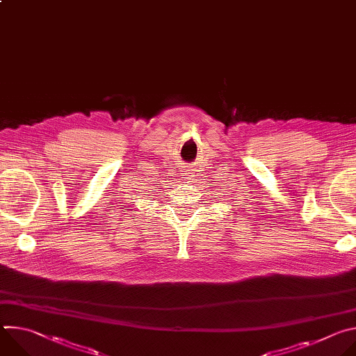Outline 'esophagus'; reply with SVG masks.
<instances>
[{"label":"esophagus","mask_w":356,"mask_h":356,"mask_svg":"<svg viewBox=\"0 0 356 356\" xmlns=\"http://www.w3.org/2000/svg\"><path fill=\"white\" fill-rule=\"evenodd\" d=\"M181 176H183V179L184 180H193L191 177H194L188 170H183V173H181Z\"/></svg>","instance_id":"esophagus-1"}]
</instances>
